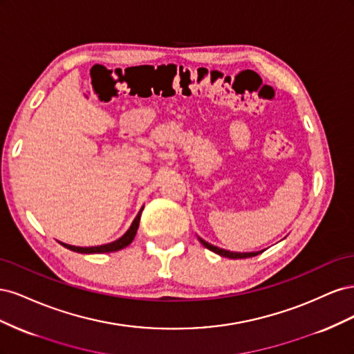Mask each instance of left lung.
<instances>
[{
  "instance_id": "8db88e82",
  "label": "left lung",
  "mask_w": 354,
  "mask_h": 354,
  "mask_svg": "<svg viewBox=\"0 0 354 354\" xmlns=\"http://www.w3.org/2000/svg\"><path fill=\"white\" fill-rule=\"evenodd\" d=\"M198 239H199V242L205 246V248H208L209 251H212V252H216V254H218V255H221V257H226V259H233V260H238V259H250V257H255V255H259V254H261L263 251H254V252H233V251H227V250H223V248H218V246H214V245H211V243H208L207 241H203L202 238H199L198 236Z\"/></svg>"
}]
</instances>
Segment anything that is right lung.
I'll return each mask as SVG.
<instances>
[{
	"mask_svg": "<svg viewBox=\"0 0 354 354\" xmlns=\"http://www.w3.org/2000/svg\"><path fill=\"white\" fill-rule=\"evenodd\" d=\"M142 211H143V208L138 211L136 218L131 223L130 229H128L120 239H116V241H113L111 243L97 245V246H75V245H68V243H63V242H59V243L65 246V248L73 251V252H81V254H103V252L120 251V250L125 248V246H128V245L133 242L136 233H137V229H138V224H140Z\"/></svg>",
	"mask_w": 354,
	"mask_h": 354,
	"instance_id": "right-lung-1",
	"label": "right lung"
}]
</instances>
